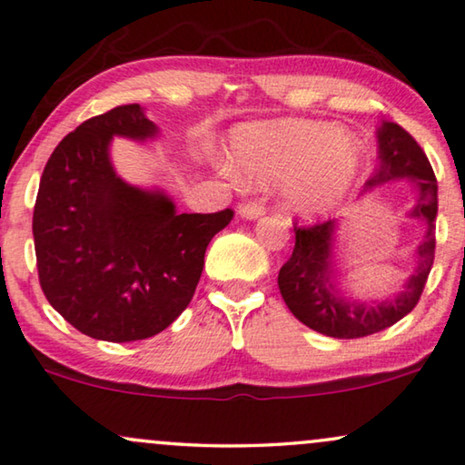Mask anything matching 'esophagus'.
Instances as JSON below:
<instances>
[{"label":"esophagus","instance_id":"obj_1","mask_svg":"<svg viewBox=\"0 0 465 465\" xmlns=\"http://www.w3.org/2000/svg\"><path fill=\"white\" fill-rule=\"evenodd\" d=\"M264 205L262 203H243L239 207V216L241 218H245V220H258V218H262L264 216Z\"/></svg>","mask_w":465,"mask_h":465}]
</instances>
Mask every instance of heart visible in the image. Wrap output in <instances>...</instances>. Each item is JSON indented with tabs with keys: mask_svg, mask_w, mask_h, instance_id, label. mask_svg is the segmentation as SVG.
Wrapping results in <instances>:
<instances>
[{
	"mask_svg": "<svg viewBox=\"0 0 465 465\" xmlns=\"http://www.w3.org/2000/svg\"><path fill=\"white\" fill-rule=\"evenodd\" d=\"M237 166L220 161V172L231 180H279L282 205L293 216L314 220L338 210L365 173L362 144L325 121L285 119L247 125L234 134Z\"/></svg>",
	"mask_w": 465,
	"mask_h": 465,
	"instance_id": "1",
	"label": "heart"
}]
</instances>
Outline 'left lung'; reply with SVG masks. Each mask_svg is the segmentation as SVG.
Segmentation results:
<instances>
[{"mask_svg": "<svg viewBox=\"0 0 465 465\" xmlns=\"http://www.w3.org/2000/svg\"><path fill=\"white\" fill-rule=\"evenodd\" d=\"M378 149L380 165L362 186L361 197L386 183L409 180L417 193V203L409 212V218L421 220L426 224V234L415 249V271L405 281L402 292L394 298L365 304L348 298L340 287V268L335 260L340 220L295 228L293 253L279 271L281 295L295 319L329 338H365L392 327L420 302L434 264L439 184L432 165L411 134L392 121H381L378 127Z\"/></svg>", "mask_w": 465, "mask_h": 465, "instance_id": "left-lung-1", "label": "left lung"}]
</instances>
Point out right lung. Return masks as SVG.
Returning <instances> with one entry per match:
<instances>
[{
    "mask_svg": "<svg viewBox=\"0 0 465 465\" xmlns=\"http://www.w3.org/2000/svg\"><path fill=\"white\" fill-rule=\"evenodd\" d=\"M146 143L159 127L140 104L84 121L63 138L39 180L33 239L45 298L94 340L136 341L191 304L205 249L232 210L178 213L161 188L117 176L113 138Z\"/></svg>",
    "mask_w": 465,
    "mask_h": 465,
    "instance_id": "obj_1",
    "label": "right lung"
}]
</instances>
